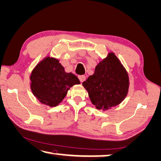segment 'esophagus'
I'll use <instances>...</instances> for the list:
<instances>
[{
	"label": "esophagus",
	"mask_w": 161,
	"mask_h": 161,
	"mask_svg": "<svg viewBox=\"0 0 161 161\" xmlns=\"http://www.w3.org/2000/svg\"><path fill=\"white\" fill-rule=\"evenodd\" d=\"M79 79H80L81 82H83V81H85L86 80V76L85 75H80L79 76Z\"/></svg>",
	"instance_id": "34e87169"
}]
</instances>
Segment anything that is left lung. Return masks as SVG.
<instances>
[{
	"mask_svg": "<svg viewBox=\"0 0 161 161\" xmlns=\"http://www.w3.org/2000/svg\"><path fill=\"white\" fill-rule=\"evenodd\" d=\"M82 85L97 109H108L117 106L125 97L129 79L118 58L113 53H109Z\"/></svg>",
	"mask_w": 161,
	"mask_h": 161,
	"instance_id": "1",
	"label": "left lung"
}]
</instances>
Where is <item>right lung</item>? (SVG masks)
Masks as SVG:
<instances>
[{"instance_id":"1","label":"right lung","mask_w":161,"mask_h":161,"mask_svg":"<svg viewBox=\"0 0 161 161\" xmlns=\"http://www.w3.org/2000/svg\"><path fill=\"white\" fill-rule=\"evenodd\" d=\"M31 88L41 103L50 107L58 105L68 90L80 83L77 76L65 72L56 58L47 57L41 62L31 75Z\"/></svg>"}]
</instances>
